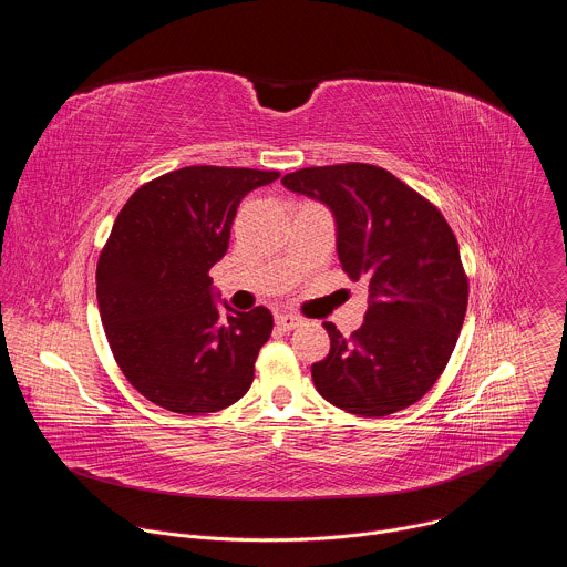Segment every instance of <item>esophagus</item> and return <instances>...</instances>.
<instances>
[{
  "mask_svg": "<svg viewBox=\"0 0 567 567\" xmlns=\"http://www.w3.org/2000/svg\"><path fill=\"white\" fill-rule=\"evenodd\" d=\"M276 326L282 330V332H291L300 326V318H296L293 313H278L276 316Z\"/></svg>",
  "mask_w": 567,
  "mask_h": 567,
  "instance_id": "obj_1",
  "label": "esophagus"
}]
</instances>
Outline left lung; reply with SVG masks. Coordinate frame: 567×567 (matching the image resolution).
Returning a JSON list of instances; mask_svg holds the SVG:
<instances>
[{
  "label": "left lung",
  "instance_id": "8db88e82",
  "mask_svg": "<svg viewBox=\"0 0 567 567\" xmlns=\"http://www.w3.org/2000/svg\"><path fill=\"white\" fill-rule=\"evenodd\" d=\"M282 184L332 210L343 271L365 280L370 296L350 339L326 322L330 354L311 365L316 390L361 417L413 406L444 372L468 302L449 221L426 197L370 164L302 168Z\"/></svg>",
  "mask_w": 567,
  "mask_h": 567
}]
</instances>
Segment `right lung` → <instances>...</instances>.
Segmentation results:
<instances>
[{
    "label": "right lung",
    "mask_w": 567,
    "mask_h": 567,
    "mask_svg": "<svg viewBox=\"0 0 567 567\" xmlns=\"http://www.w3.org/2000/svg\"><path fill=\"white\" fill-rule=\"evenodd\" d=\"M278 171L188 166L143 184L121 208L96 267V296L125 379L179 415L247 394L269 341L267 307L226 313L208 271L228 249L239 202Z\"/></svg>",
    "instance_id": "add662e5"
}]
</instances>
